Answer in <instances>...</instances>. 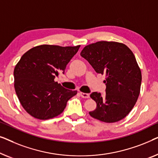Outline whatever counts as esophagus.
<instances>
[{"label":"esophagus","instance_id":"esophagus-1","mask_svg":"<svg viewBox=\"0 0 158 158\" xmlns=\"http://www.w3.org/2000/svg\"><path fill=\"white\" fill-rule=\"evenodd\" d=\"M80 95H81V97H83V98L86 99L89 97V94H87V93H84V92H80Z\"/></svg>","mask_w":158,"mask_h":158}]
</instances>
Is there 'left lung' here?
Returning a JSON list of instances; mask_svg holds the SVG:
<instances>
[{
	"label": "left lung",
	"instance_id": "obj_1",
	"mask_svg": "<svg viewBox=\"0 0 158 158\" xmlns=\"http://www.w3.org/2000/svg\"><path fill=\"white\" fill-rule=\"evenodd\" d=\"M80 55L95 72L106 76V94H90L97 107L89 114L106 123L124 119L134 107L140 92L142 74L134 54L125 44L102 41L86 46Z\"/></svg>",
	"mask_w": 158,
	"mask_h": 158
}]
</instances>
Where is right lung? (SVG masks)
I'll return each instance as SVG.
<instances>
[{
	"instance_id": "1",
	"label": "right lung",
	"mask_w": 158,
	"mask_h": 158,
	"mask_svg": "<svg viewBox=\"0 0 158 158\" xmlns=\"http://www.w3.org/2000/svg\"><path fill=\"white\" fill-rule=\"evenodd\" d=\"M79 47L44 44L21 56L13 72L14 88L22 106L31 116L43 120L56 117L63 112L69 99L77 94L54 79L64 74Z\"/></svg>"
}]
</instances>
